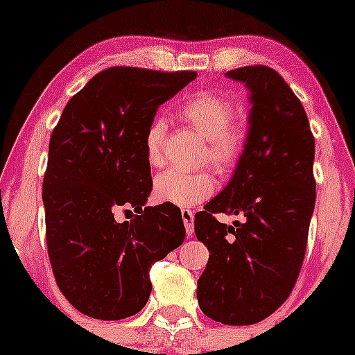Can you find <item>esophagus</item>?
<instances>
[{
  "instance_id": "obj_1",
  "label": "esophagus",
  "mask_w": 355,
  "mask_h": 355,
  "mask_svg": "<svg viewBox=\"0 0 355 355\" xmlns=\"http://www.w3.org/2000/svg\"><path fill=\"white\" fill-rule=\"evenodd\" d=\"M182 218H183V225H185L187 234H189V235L193 234V220H195L193 211L189 210V209L182 210Z\"/></svg>"
}]
</instances>
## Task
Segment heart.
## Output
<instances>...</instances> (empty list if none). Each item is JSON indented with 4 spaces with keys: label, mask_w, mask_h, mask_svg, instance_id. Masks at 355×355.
<instances>
[{
    "label": "heart",
    "mask_w": 355,
    "mask_h": 355,
    "mask_svg": "<svg viewBox=\"0 0 355 355\" xmlns=\"http://www.w3.org/2000/svg\"><path fill=\"white\" fill-rule=\"evenodd\" d=\"M180 116L205 140L203 160L217 172H229L237 164L243 148V137L237 126L232 125L234 107L229 100L211 93H200L182 105ZM164 135L165 123L162 120H155L146 130L145 155L155 168L164 165ZM215 185L214 175L207 170L195 173L168 170L155 178L153 193L160 202L189 209L210 198Z\"/></svg>",
    "instance_id": "1"
}]
</instances>
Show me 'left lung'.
I'll return each instance as SVG.
<instances>
[{
  "label": "left lung",
  "mask_w": 355,
  "mask_h": 355,
  "mask_svg": "<svg viewBox=\"0 0 355 355\" xmlns=\"http://www.w3.org/2000/svg\"><path fill=\"white\" fill-rule=\"evenodd\" d=\"M250 92L248 130L230 182L195 214V235L209 248L197 282L202 312L227 325H252L294 288L315 207L313 141L305 110L268 67L227 73ZM214 213L243 214L220 224Z\"/></svg>",
  "instance_id": "8db88e82"
}]
</instances>
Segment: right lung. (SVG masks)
Returning <instances> with one entry per match:
<instances>
[{"label": "right lung", "instance_id": "add662e5", "mask_svg": "<svg viewBox=\"0 0 355 355\" xmlns=\"http://www.w3.org/2000/svg\"><path fill=\"white\" fill-rule=\"evenodd\" d=\"M195 78L108 68L68 101L53 130L43 180L48 255L60 291L85 315L120 320L140 312L152 292L150 268L183 243L178 207H145V135L158 107ZM121 206L137 215L118 224Z\"/></svg>", "mask_w": 355, "mask_h": 355}]
</instances>
